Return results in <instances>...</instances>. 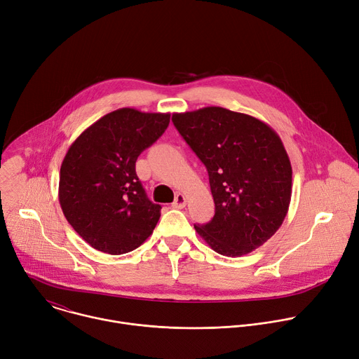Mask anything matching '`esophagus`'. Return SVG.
Here are the masks:
<instances>
[{
    "label": "esophagus",
    "mask_w": 359,
    "mask_h": 359,
    "mask_svg": "<svg viewBox=\"0 0 359 359\" xmlns=\"http://www.w3.org/2000/svg\"><path fill=\"white\" fill-rule=\"evenodd\" d=\"M172 206H173L175 209H183V208L186 206V196L182 194V193H179V194L175 197V201L172 203Z\"/></svg>",
    "instance_id": "esophagus-1"
}]
</instances>
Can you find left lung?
<instances>
[{
  "label": "left lung",
  "instance_id": "1",
  "mask_svg": "<svg viewBox=\"0 0 359 359\" xmlns=\"http://www.w3.org/2000/svg\"><path fill=\"white\" fill-rule=\"evenodd\" d=\"M172 122L206 166L216 212L194 226L216 252L240 257L281 227L291 200L287 150L263 121L220 107L173 114Z\"/></svg>",
  "mask_w": 359,
  "mask_h": 359
}]
</instances>
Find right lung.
Returning a JSON list of instances; mask_svg holds the SVG:
<instances>
[{
  "label": "right lung",
  "mask_w": 359,
  "mask_h": 359,
  "mask_svg": "<svg viewBox=\"0 0 359 359\" xmlns=\"http://www.w3.org/2000/svg\"><path fill=\"white\" fill-rule=\"evenodd\" d=\"M169 122L170 114L122 108L92 123L69 146L61 165L60 204L90 247L119 255L153 233L162 208L147 198L135 165Z\"/></svg>",
  "instance_id": "obj_1"
}]
</instances>
